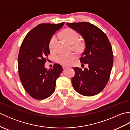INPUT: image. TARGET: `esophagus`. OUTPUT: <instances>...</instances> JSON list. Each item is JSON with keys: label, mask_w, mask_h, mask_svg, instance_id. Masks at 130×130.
<instances>
[{"label": "esophagus", "mask_w": 130, "mask_h": 130, "mask_svg": "<svg viewBox=\"0 0 130 130\" xmlns=\"http://www.w3.org/2000/svg\"><path fill=\"white\" fill-rule=\"evenodd\" d=\"M67 68H68L67 66H65V65H62V68H63V70L65 69H67Z\"/></svg>", "instance_id": "1"}]
</instances>
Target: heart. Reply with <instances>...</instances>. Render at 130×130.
I'll use <instances>...</instances> for the list:
<instances>
[{
    "mask_svg": "<svg viewBox=\"0 0 130 130\" xmlns=\"http://www.w3.org/2000/svg\"><path fill=\"white\" fill-rule=\"evenodd\" d=\"M61 37L67 42L70 44H73V47L76 50L80 51L83 47V44L80 42H77L79 38V35L75 31L70 28H67L61 32ZM57 42L56 36H54L50 40L48 46L50 51L54 52L56 49V44ZM76 55L75 53L61 54L56 57L57 61L63 65H69L71 64L73 61L76 59Z\"/></svg>",
    "mask_w": 130,
    "mask_h": 130,
    "instance_id": "b5f03b06",
    "label": "heart"
}]
</instances>
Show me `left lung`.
<instances>
[{"label": "left lung", "instance_id": "obj_1", "mask_svg": "<svg viewBox=\"0 0 130 130\" xmlns=\"http://www.w3.org/2000/svg\"><path fill=\"white\" fill-rule=\"evenodd\" d=\"M67 24L83 37L85 50L80 61L88 65L84 70L73 68V87L83 95L98 94L106 87L112 70L113 55L111 43L106 35L93 24L83 22Z\"/></svg>", "mask_w": 130, "mask_h": 130}]
</instances>
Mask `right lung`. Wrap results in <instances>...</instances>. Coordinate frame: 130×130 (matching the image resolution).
<instances>
[{
	"instance_id": "add662e5",
	"label": "right lung",
	"mask_w": 130,
	"mask_h": 130,
	"mask_svg": "<svg viewBox=\"0 0 130 130\" xmlns=\"http://www.w3.org/2000/svg\"><path fill=\"white\" fill-rule=\"evenodd\" d=\"M63 24H38L27 34L22 43L18 57L19 76L26 92L36 99L42 100L53 94L56 79L62 71L59 64L55 63L47 70L45 63L50 53V40Z\"/></svg>"
}]
</instances>
